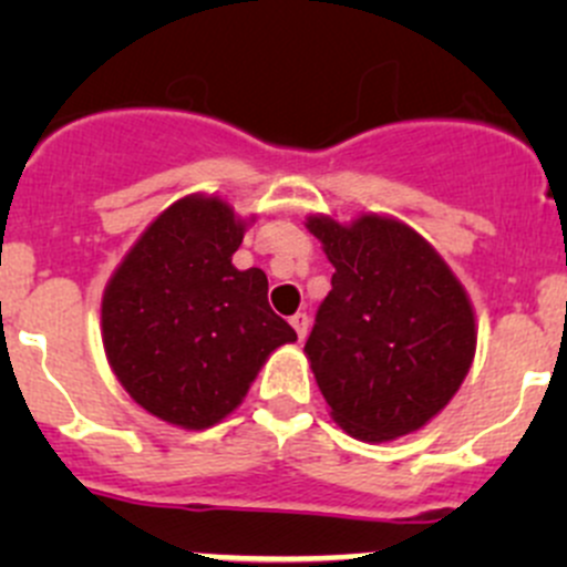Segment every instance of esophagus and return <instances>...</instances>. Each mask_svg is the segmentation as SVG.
Returning a JSON list of instances; mask_svg holds the SVG:
<instances>
[{
	"mask_svg": "<svg viewBox=\"0 0 567 567\" xmlns=\"http://www.w3.org/2000/svg\"><path fill=\"white\" fill-rule=\"evenodd\" d=\"M290 326H293V329H296L299 340H305L307 331H310V318H307V312H296V316L290 318Z\"/></svg>",
	"mask_w": 567,
	"mask_h": 567,
	"instance_id": "esophagus-1",
	"label": "esophagus"
}]
</instances>
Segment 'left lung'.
<instances>
[{
  "label": "left lung",
  "instance_id": "1",
  "mask_svg": "<svg viewBox=\"0 0 567 567\" xmlns=\"http://www.w3.org/2000/svg\"><path fill=\"white\" fill-rule=\"evenodd\" d=\"M334 266L305 353L331 420L359 442L425 427L461 390L477 323L436 249L400 219L307 216Z\"/></svg>",
  "mask_w": 567,
  "mask_h": 567
}]
</instances>
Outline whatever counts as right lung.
Masks as SVG:
<instances>
[{
	"mask_svg": "<svg viewBox=\"0 0 567 567\" xmlns=\"http://www.w3.org/2000/svg\"><path fill=\"white\" fill-rule=\"evenodd\" d=\"M249 221L214 194L177 199L136 238L101 299L109 368L147 414L183 431L236 411L266 359L296 340L268 307L266 274L233 266Z\"/></svg>",
	"mask_w": 567,
	"mask_h": 567,
	"instance_id": "right-lung-1",
	"label": "right lung"
}]
</instances>
